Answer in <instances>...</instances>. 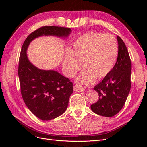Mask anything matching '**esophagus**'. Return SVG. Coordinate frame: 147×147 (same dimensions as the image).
I'll return each instance as SVG.
<instances>
[{
    "instance_id": "esophagus-1",
    "label": "esophagus",
    "mask_w": 147,
    "mask_h": 147,
    "mask_svg": "<svg viewBox=\"0 0 147 147\" xmlns=\"http://www.w3.org/2000/svg\"><path fill=\"white\" fill-rule=\"evenodd\" d=\"M74 91L75 92H82L84 91V89L82 88L78 84H76L74 86Z\"/></svg>"
}]
</instances>
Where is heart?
Masks as SVG:
<instances>
[{
    "mask_svg": "<svg viewBox=\"0 0 147 147\" xmlns=\"http://www.w3.org/2000/svg\"><path fill=\"white\" fill-rule=\"evenodd\" d=\"M118 48L112 35L95 32L84 34L67 51L63 61V68L69 77H74L81 67L84 69L77 78L82 86L90 85L94 79L101 80L112 70L117 61Z\"/></svg>",
    "mask_w": 147,
    "mask_h": 147,
    "instance_id": "heart-1",
    "label": "heart"
}]
</instances>
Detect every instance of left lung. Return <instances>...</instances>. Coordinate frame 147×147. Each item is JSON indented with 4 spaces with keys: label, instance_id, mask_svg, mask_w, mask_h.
Returning a JSON list of instances; mask_svg holds the SVG:
<instances>
[{
    "label": "left lung",
    "instance_id": "1",
    "mask_svg": "<svg viewBox=\"0 0 147 147\" xmlns=\"http://www.w3.org/2000/svg\"><path fill=\"white\" fill-rule=\"evenodd\" d=\"M118 53L116 63L111 72L94 87L99 100L91 105L93 112L111 117L117 114L125 104L131 90V61L125 43L117 37Z\"/></svg>",
    "mask_w": 147,
    "mask_h": 147
}]
</instances>
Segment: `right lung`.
Listing matches in <instances>:
<instances>
[{
	"mask_svg": "<svg viewBox=\"0 0 147 147\" xmlns=\"http://www.w3.org/2000/svg\"><path fill=\"white\" fill-rule=\"evenodd\" d=\"M70 32L69 28L43 26L29 34L21 48L18 70L21 96L30 112L42 120L55 119L65 112L73 92V83L57 71L37 68L29 61L26 51L35 38L43 35L67 37Z\"/></svg>",
	"mask_w": 147,
	"mask_h": 147,
	"instance_id": "add662e5",
	"label": "right lung"
}]
</instances>
